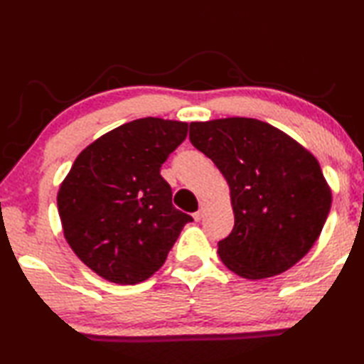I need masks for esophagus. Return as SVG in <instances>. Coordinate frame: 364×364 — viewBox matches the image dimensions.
<instances>
[{"mask_svg": "<svg viewBox=\"0 0 364 364\" xmlns=\"http://www.w3.org/2000/svg\"><path fill=\"white\" fill-rule=\"evenodd\" d=\"M204 213H205V207L202 205V207L199 208V210H197V212L193 215V217H194L196 221H200L202 218H204Z\"/></svg>", "mask_w": 364, "mask_h": 364, "instance_id": "esophagus-1", "label": "esophagus"}]
</instances>
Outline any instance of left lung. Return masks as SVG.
Here are the masks:
<instances>
[{
	"mask_svg": "<svg viewBox=\"0 0 364 364\" xmlns=\"http://www.w3.org/2000/svg\"><path fill=\"white\" fill-rule=\"evenodd\" d=\"M189 139L230 186L234 228L218 242L225 267L264 279L301 260L332 202L316 157L279 128L245 117L191 122Z\"/></svg>",
	"mask_w": 364,
	"mask_h": 364,
	"instance_id": "obj_1",
	"label": "left lung"
}]
</instances>
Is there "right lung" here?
<instances>
[{
	"mask_svg": "<svg viewBox=\"0 0 364 364\" xmlns=\"http://www.w3.org/2000/svg\"><path fill=\"white\" fill-rule=\"evenodd\" d=\"M188 136V123L146 117L114 128L78 154L58 193L67 244L115 284L149 279L193 221L171 204L160 167Z\"/></svg>",
	"mask_w": 364,
	"mask_h": 364,
	"instance_id": "right-lung-1",
	"label": "right lung"
}]
</instances>
